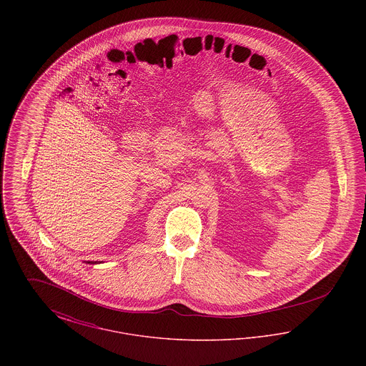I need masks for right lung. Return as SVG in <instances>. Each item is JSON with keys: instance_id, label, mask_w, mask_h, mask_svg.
Here are the masks:
<instances>
[{"instance_id": "right-lung-1", "label": "right lung", "mask_w": 366, "mask_h": 366, "mask_svg": "<svg viewBox=\"0 0 366 366\" xmlns=\"http://www.w3.org/2000/svg\"><path fill=\"white\" fill-rule=\"evenodd\" d=\"M87 263H90V264H93V263H99V262H93V261H89Z\"/></svg>"}]
</instances>
